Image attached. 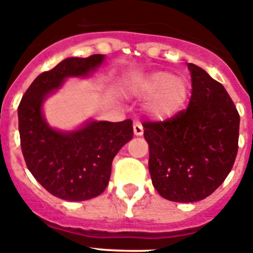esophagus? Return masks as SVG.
Returning a JSON list of instances; mask_svg holds the SVG:
<instances>
[{"mask_svg": "<svg viewBox=\"0 0 253 253\" xmlns=\"http://www.w3.org/2000/svg\"><path fill=\"white\" fill-rule=\"evenodd\" d=\"M133 130H134V135H137V137H140L143 135V126L139 122H135L133 125Z\"/></svg>", "mask_w": 253, "mask_h": 253, "instance_id": "34e87169", "label": "esophagus"}]
</instances>
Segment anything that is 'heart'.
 Instances as JSON below:
<instances>
[{"label":"heart","instance_id":"obj_1","mask_svg":"<svg viewBox=\"0 0 253 253\" xmlns=\"http://www.w3.org/2000/svg\"><path fill=\"white\" fill-rule=\"evenodd\" d=\"M139 92L149 99L148 111L157 119L171 118L182 109L189 95V86L184 78L171 72H154L139 84Z\"/></svg>","mask_w":253,"mask_h":253}]
</instances>
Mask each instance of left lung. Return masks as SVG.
Wrapping results in <instances>:
<instances>
[{"mask_svg": "<svg viewBox=\"0 0 253 253\" xmlns=\"http://www.w3.org/2000/svg\"><path fill=\"white\" fill-rule=\"evenodd\" d=\"M191 72L189 106L165 122H144L152 184L162 198L194 203L213 194L238 151L240 114L222 84L204 69Z\"/></svg>", "mask_w": 253, "mask_h": 253, "instance_id": "1", "label": "left lung"}]
</instances>
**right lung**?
I'll use <instances>...</instances> for the list:
<instances>
[{"instance_id": "add662e5", "label": "right lung", "mask_w": 253, "mask_h": 253, "mask_svg": "<svg viewBox=\"0 0 253 253\" xmlns=\"http://www.w3.org/2000/svg\"><path fill=\"white\" fill-rule=\"evenodd\" d=\"M104 60L102 54L67 58L40 73L19 105L21 151L31 175L51 195L84 202L104 193L111 163L133 138V122H88L75 131H58L46 124L42 105L67 77H84Z\"/></svg>"}]
</instances>
